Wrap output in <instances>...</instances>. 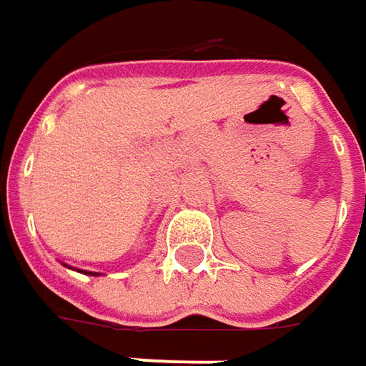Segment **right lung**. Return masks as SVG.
Masks as SVG:
<instances>
[{
  "instance_id": "obj_1",
  "label": "right lung",
  "mask_w": 366,
  "mask_h": 366,
  "mask_svg": "<svg viewBox=\"0 0 366 366\" xmlns=\"http://www.w3.org/2000/svg\"><path fill=\"white\" fill-rule=\"evenodd\" d=\"M79 272H84V270H79ZM88 274H92V272H88Z\"/></svg>"
}]
</instances>
